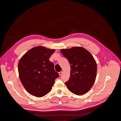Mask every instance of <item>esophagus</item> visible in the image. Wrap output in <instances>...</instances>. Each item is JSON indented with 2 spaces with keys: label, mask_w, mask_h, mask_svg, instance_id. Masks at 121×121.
<instances>
[{
  "label": "esophagus",
  "mask_w": 121,
  "mask_h": 121,
  "mask_svg": "<svg viewBox=\"0 0 121 121\" xmlns=\"http://www.w3.org/2000/svg\"><path fill=\"white\" fill-rule=\"evenodd\" d=\"M63 74V72H62V71H61V72H59V75H60V76L62 75V74Z\"/></svg>",
  "instance_id": "esophagus-1"
}]
</instances>
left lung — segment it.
<instances>
[{"mask_svg":"<svg viewBox=\"0 0 121 121\" xmlns=\"http://www.w3.org/2000/svg\"><path fill=\"white\" fill-rule=\"evenodd\" d=\"M71 66L70 77L65 85L71 92L81 95L89 91L96 77L97 65L91 54L82 47L62 49Z\"/></svg>","mask_w":121,"mask_h":121,"instance_id":"8db88e82","label":"left lung"}]
</instances>
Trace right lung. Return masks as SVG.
<instances>
[{
  "label": "right lung",
  "instance_id": "obj_1",
  "mask_svg": "<svg viewBox=\"0 0 121 121\" xmlns=\"http://www.w3.org/2000/svg\"><path fill=\"white\" fill-rule=\"evenodd\" d=\"M54 49L43 46L33 47L26 53L18 65L19 77L28 92L41 97L52 89L55 80L59 76L54 64L49 58Z\"/></svg>",
  "mask_w": 121,
  "mask_h": 121
}]
</instances>
